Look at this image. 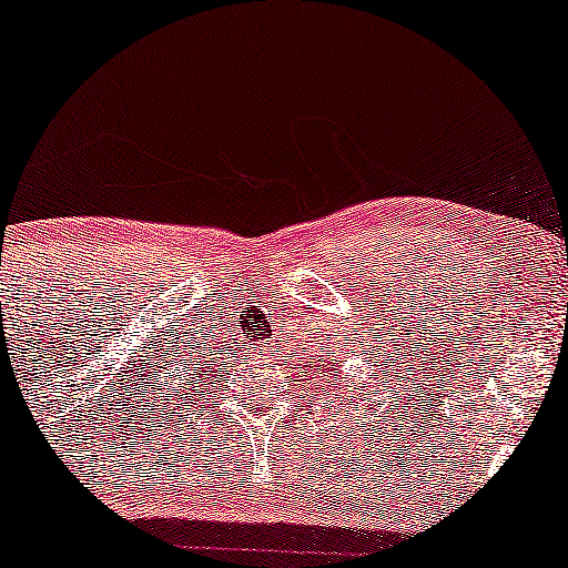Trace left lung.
<instances>
[{
  "mask_svg": "<svg viewBox=\"0 0 568 568\" xmlns=\"http://www.w3.org/2000/svg\"><path fill=\"white\" fill-rule=\"evenodd\" d=\"M317 371H320V367H317ZM331 373H333V367H331V365H325V371H323V375H327V378H331Z\"/></svg>",
  "mask_w": 568,
  "mask_h": 568,
  "instance_id": "obj_1",
  "label": "left lung"
}]
</instances>
